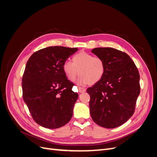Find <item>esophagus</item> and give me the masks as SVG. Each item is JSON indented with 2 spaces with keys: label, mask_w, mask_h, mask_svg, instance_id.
I'll list each match as a JSON object with an SVG mask.
<instances>
[{
  "label": "esophagus",
  "mask_w": 157,
  "mask_h": 157,
  "mask_svg": "<svg viewBox=\"0 0 157 157\" xmlns=\"http://www.w3.org/2000/svg\"><path fill=\"white\" fill-rule=\"evenodd\" d=\"M86 89L85 88H82V87H79L78 88V92H79V93H84V92H86Z\"/></svg>",
  "instance_id": "obj_1"
}]
</instances>
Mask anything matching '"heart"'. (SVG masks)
<instances>
[{
  "instance_id": "1",
  "label": "heart",
  "mask_w": 157,
  "mask_h": 157,
  "mask_svg": "<svg viewBox=\"0 0 157 157\" xmlns=\"http://www.w3.org/2000/svg\"><path fill=\"white\" fill-rule=\"evenodd\" d=\"M73 63L69 60L64 61L63 69L68 78L74 80L78 74L77 80L82 85L96 84L100 81L105 73V65L98 57H94L86 52H79L73 58Z\"/></svg>"
}]
</instances>
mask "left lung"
<instances>
[{
	"instance_id": "left-lung-1",
	"label": "left lung",
	"mask_w": 157,
	"mask_h": 157,
	"mask_svg": "<svg viewBox=\"0 0 157 157\" xmlns=\"http://www.w3.org/2000/svg\"><path fill=\"white\" fill-rule=\"evenodd\" d=\"M92 52L105 65L100 81L87 89L90 115L95 123L115 128L133 115L140 93V74L125 52L113 48H96Z\"/></svg>"
}]
</instances>
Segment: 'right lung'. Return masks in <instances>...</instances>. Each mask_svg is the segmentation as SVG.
Masks as SVG:
<instances>
[{
	"label": "right lung",
	"instance_id": "right-lung-1",
	"mask_svg": "<svg viewBox=\"0 0 157 157\" xmlns=\"http://www.w3.org/2000/svg\"><path fill=\"white\" fill-rule=\"evenodd\" d=\"M78 48L50 46L28 59L22 78L23 98L38 124L49 129L65 125L73 116L78 95L67 78L63 64Z\"/></svg>",
	"mask_w": 157,
	"mask_h": 157
}]
</instances>
